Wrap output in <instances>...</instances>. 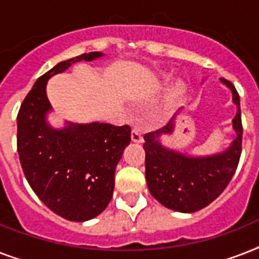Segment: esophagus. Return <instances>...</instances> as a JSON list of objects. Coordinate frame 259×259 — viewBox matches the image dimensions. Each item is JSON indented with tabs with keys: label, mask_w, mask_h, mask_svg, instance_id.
<instances>
[{
	"label": "esophagus",
	"mask_w": 259,
	"mask_h": 259,
	"mask_svg": "<svg viewBox=\"0 0 259 259\" xmlns=\"http://www.w3.org/2000/svg\"><path fill=\"white\" fill-rule=\"evenodd\" d=\"M132 141L136 142V144H142L144 142L141 130L138 129V127H133V130H132Z\"/></svg>",
	"instance_id": "esophagus-1"
}]
</instances>
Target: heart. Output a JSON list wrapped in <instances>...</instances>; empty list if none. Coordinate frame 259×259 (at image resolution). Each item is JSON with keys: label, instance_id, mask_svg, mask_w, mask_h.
Instances as JSON below:
<instances>
[{"label": "heart", "instance_id": "heart-1", "mask_svg": "<svg viewBox=\"0 0 259 259\" xmlns=\"http://www.w3.org/2000/svg\"><path fill=\"white\" fill-rule=\"evenodd\" d=\"M185 90H187V84H185L183 80L177 79L170 84L169 90H168V101L175 102L177 99H180L183 95H184Z\"/></svg>", "mask_w": 259, "mask_h": 259}]
</instances>
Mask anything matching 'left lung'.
<instances>
[{
  "instance_id": "8db88e82",
  "label": "left lung",
  "mask_w": 259,
  "mask_h": 259,
  "mask_svg": "<svg viewBox=\"0 0 259 259\" xmlns=\"http://www.w3.org/2000/svg\"><path fill=\"white\" fill-rule=\"evenodd\" d=\"M233 94L237 114L231 121L234 140L221 152L193 156L166 146L162 138L169 137L176 129V115L164 127L144 136L145 144V177L152 196L166 208L191 213L212 203L233 179L242 152L241 101L231 82L221 78ZM181 107L180 115L184 111Z\"/></svg>"
}]
</instances>
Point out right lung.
I'll use <instances>...</instances> for the list:
<instances>
[{
    "instance_id": "obj_1",
    "label": "right lung",
    "mask_w": 259,
    "mask_h": 259,
    "mask_svg": "<svg viewBox=\"0 0 259 259\" xmlns=\"http://www.w3.org/2000/svg\"><path fill=\"white\" fill-rule=\"evenodd\" d=\"M105 55L90 52L58 63L34 82L17 115V152L30 188L56 215L86 222L109 205L115 168L130 144V127L101 122H64L54 127L47 83L78 62Z\"/></svg>"
}]
</instances>
